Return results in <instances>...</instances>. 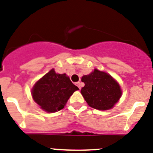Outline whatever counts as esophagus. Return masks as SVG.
Here are the masks:
<instances>
[{"label": "esophagus", "mask_w": 153, "mask_h": 153, "mask_svg": "<svg viewBox=\"0 0 153 153\" xmlns=\"http://www.w3.org/2000/svg\"><path fill=\"white\" fill-rule=\"evenodd\" d=\"M77 85H78V87L79 88V89H81V87H82V83L80 82H76Z\"/></svg>", "instance_id": "esophagus-1"}]
</instances>
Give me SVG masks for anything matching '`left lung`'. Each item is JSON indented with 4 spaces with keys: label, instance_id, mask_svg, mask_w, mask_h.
Here are the masks:
<instances>
[{
    "label": "left lung",
    "instance_id": "left-lung-1",
    "mask_svg": "<svg viewBox=\"0 0 153 153\" xmlns=\"http://www.w3.org/2000/svg\"><path fill=\"white\" fill-rule=\"evenodd\" d=\"M85 86L81 89L89 106L97 110H108L121 97L122 90L119 83L108 73L94 69L93 72L82 78Z\"/></svg>",
    "mask_w": 153,
    "mask_h": 153
}]
</instances>
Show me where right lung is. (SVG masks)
I'll return each instance as SVG.
<instances>
[{"mask_svg": "<svg viewBox=\"0 0 153 153\" xmlns=\"http://www.w3.org/2000/svg\"><path fill=\"white\" fill-rule=\"evenodd\" d=\"M78 89L66 74H56L52 69L35 83L31 94L42 110L56 112L64 108L69 97Z\"/></svg>", "mask_w": 153, "mask_h": 153, "instance_id": "right-lung-1", "label": "right lung"}]
</instances>
